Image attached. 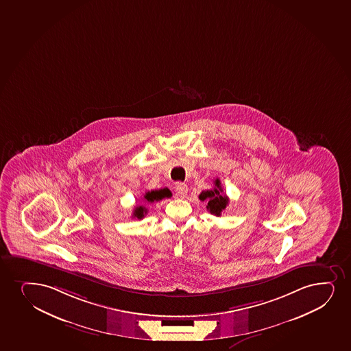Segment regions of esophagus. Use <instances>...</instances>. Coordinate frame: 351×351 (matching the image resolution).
<instances>
[{
	"mask_svg": "<svg viewBox=\"0 0 351 351\" xmlns=\"http://www.w3.org/2000/svg\"><path fill=\"white\" fill-rule=\"evenodd\" d=\"M186 193H188V186H186V184H184V183H181V182L176 184V194H178V197H186Z\"/></svg>",
	"mask_w": 351,
	"mask_h": 351,
	"instance_id": "34e87169",
	"label": "esophagus"
}]
</instances>
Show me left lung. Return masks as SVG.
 Segmentation results:
<instances>
[{"instance_id":"left-lung-1","label":"left lung","mask_w":351,"mask_h":351,"mask_svg":"<svg viewBox=\"0 0 351 351\" xmlns=\"http://www.w3.org/2000/svg\"><path fill=\"white\" fill-rule=\"evenodd\" d=\"M222 186H221V181L219 178H216L214 182V188L213 189L204 190L202 191L198 198L201 201H206V209L210 211V214L216 215V216H221L226 208H227L228 203H229V198L223 195Z\"/></svg>"}]
</instances>
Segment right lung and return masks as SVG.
Segmentation results:
<instances>
[{"label": "right lung", "instance_id": "1", "mask_svg": "<svg viewBox=\"0 0 351 351\" xmlns=\"http://www.w3.org/2000/svg\"><path fill=\"white\" fill-rule=\"evenodd\" d=\"M171 196V193H170V190L168 188H165V189L160 190H152V191H147L145 195H143V201L145 203H154L157 202V201H161L163 198H168ZM147 211L148 209L143 206H137L135 208V210H134V214L132 216L134 217H136V219H141L145 217V215L147 214Z\"/></svg>", "mask_w": 351, "mask_h": 351}]
</instances>
